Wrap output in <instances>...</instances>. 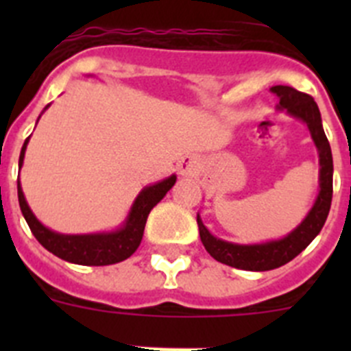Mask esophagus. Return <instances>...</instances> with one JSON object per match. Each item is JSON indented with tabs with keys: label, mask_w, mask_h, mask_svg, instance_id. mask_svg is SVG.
Instances as JSON below:
<instances>
[{
	"label": "esophagus",
	"mask_w": 351,
	"mask_h": 351,
	"mask_svg": "<svg viewBox=\"0 0 351 351\" xmlns=\"http://www.w3.org/2000/svg\"><path fill=\"white\" fill-rule=\"evenodd\" d=\"M181 173L182 176H188V173H193L195 170H197V160H195L193 156H188V158H184V160H182V163H181Z\"/></svg>",
	"instance_id": "34e87169"
}]
</instances>
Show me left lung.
<instances>
[{
  "instance_id": "8db88e82",
  "label": "left lung",
  "mask_w": 351,
  "mask_h": 351,
  "mask_svg": "<svg viewBox=\"0 0 351 351\" xmlns=\"http://www.w3.org/2000/svg\"><path fill=\"white\" fill-rule=\"evenodd\" d=\"M272 93L280 96V108H285L288 114L302 119L311 132V137L320 154V195L316 198L313 209L309 210L308 218L304 219L295 230L281 241H272L267 244L241 246V244L226 243L210 235L200 216H197L200 239L207 253L214 260L230 267L243 269V271H271L295 258L300 251L306 250L313 239L320 234L330 210V202H332V153H330V144L322 126L318 105L313 100L311 95L297 91L290 86H274Z\"/></svg>"
}]
</instances>
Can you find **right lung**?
I'll return each mask as SVG.
<instances>
[{"mask_svg":"<svg viewBox=\"0 0 351 351\" xmlns=\"http://www.w3.org/2000/svg\"><path fill=\"white\" fill-rule=\"evenodd\" d=\"M27 141L29 138H26L21 156H19V165H23ZM173 182H176V176L145 188L133 204L132 213L126 219V225L121 230L112 232V234L96 235H61L49 230L35 218V214L31 213V209L27 207L19 178L17 195L19 206H21V210H23L31 232L36 237V241L45 250L51 251L52 255L60 256L66 262L79 263V265H112V263L123 262V260H126L137 251L142 235H144V226L145 221H147L149 213L160 202L161 198L165 197L167 191L173 186Z\"/></svg>","mask_w":351,"mask_h":351,"instance_id":"right-lung-1","label":"right lung"}]
</instances>
